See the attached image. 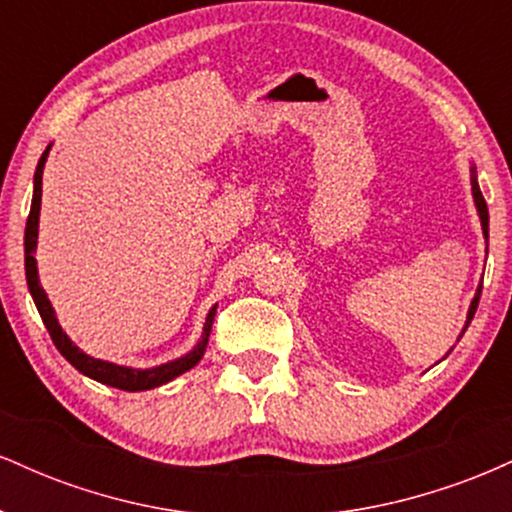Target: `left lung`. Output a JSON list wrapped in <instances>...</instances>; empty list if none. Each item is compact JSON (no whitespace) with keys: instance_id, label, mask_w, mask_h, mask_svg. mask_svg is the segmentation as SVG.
<instances>
[{"instance_id":"1","label":"left lung","mask_w":512,"mask_h":512,"mask_svg":"<svg viewBox=\"0 0 512 512\" xmlns=\"http://www.w3.org/2000/svg\"><path fill=\"white\" fill-rule=\"evenodd\" d=\"M469 173H472V197H474V204H477V211H479V219H481V231H484V238L489 240V209H486V202H484V195H481V190H479V182H477V168H469ZM479 296H481V284H479V289H477V293H474V298H472V305H469V313H467V322H464V327H462V332H460V337L464 332H467V327H469V322H472V317H474V313H477V305H479Z\"/></svg>"}]
</instances>
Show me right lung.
I'll list each match as a JSON object with an SVG mask.
<instances>
[{"mask_svg":"<svg viewBox=\"0 0 512 512\" xmlns=\"http://www.w3.org/2000/svg\"><path fill=\"white\" fill-rule=\"evenodd\" d=\"M48 154H50V146L43 151V156H40L38 168H35V175H33V202H31V214H28V221H26L23 248H26L28 291H31L35 308H38L40 317H43L45 327H48V332H50L52 342H55V346H57V351H60V354L67 358V361L72 363L76 370H79V373H84L86 378L98 380V383L117 387V390H125V392L154 390V387L166 385L173 378H178V375L185 373V370L195 368L199 363V358H202L204 351H207L209 332H211V325H214V315H216V305L209 310L207 322H204L202 339H199L195 349H192L190 354L175 358V361L161 363V366H156V368H129V366H117V363H110V361H101V358H93V356L84 354V351H81L79 346H76L72 339L62 332L60 322H57L55 308H52V303L48 301V293H45L43 286H40L38 262H35V255H33L35 248H38L40 197H43V168H45V161H48Z\"/></svg>","mask_w":512,"mask_h":512,"instance_id":"right-lung-1","label":"right lung"}]
</instances>
